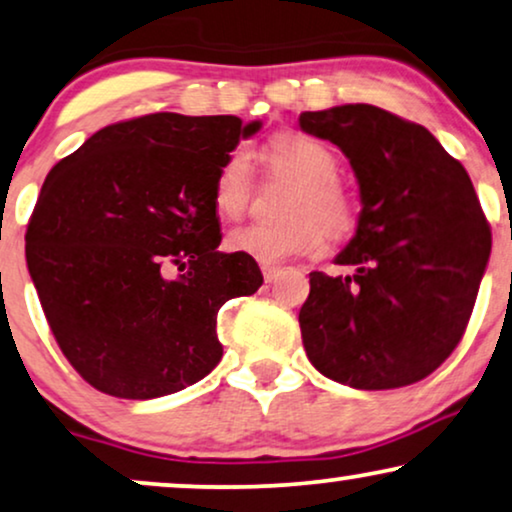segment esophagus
<instances>
[{"instance_id": "1", "label": "esophagus", "mask_w": 512, "mask_h": 512, "mask_svg": "<svg viewBox=\"0 0 512 512\" xmlns=\"http://www.w3.org/2000/svg\"><path fill=\"white\" fill-rule=\"evenodd\" d=\"M280 272H282V270L277 268V265H263V277H265V282H275Z\"/></svg>"}]
</instances>
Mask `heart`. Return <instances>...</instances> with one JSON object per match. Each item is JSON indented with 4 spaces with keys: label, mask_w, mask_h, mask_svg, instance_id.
<instances>
[{
    "label": "heart",
    "mask_w": 512,
    "mask_h": 512,
    "mask_svg": "<svg viewBox=\"0 0 512 512\" xmlns=\"http://www.w3.org/2000/svg\"><path fill=\"white\" fill-rule=\"evenodd\" d=\"M265 159L275 171L296 178L298 188L289 204L291 221L251 223L232 230L225 247L232 254L277 265L294 256H315L324 249L327 232L343 237L353 230L357 209L350 192L336 181L341 162L320 138L287 131L265 145ZM251 159L244 150L225 157L214 178V209L225 221H237L251 197Z\"/></svg>",
    "instance_id": "b5f03b06"
}]
</instances>
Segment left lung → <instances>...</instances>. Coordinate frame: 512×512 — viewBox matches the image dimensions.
<instances>
[{
  "mask_svg": "<svg viewBox=\"0 0 512 512\" xmlns=\"http://www.w3.org/2000/svg\"><path fill=\"white\" fill-rule=\"evenodd\" d=\"M298 124L343 150L362 199L336 256L353 275L310 272L298 313L308 360L350 388L411 386L459 345L491 254L468 171L426 126L376 105L301 112Z\"/></svg>",
  "mask_w": 512,
  "mask_h": 512,
  "instance_id": "8db88e82",
  "label": "left lung"
}]
</instances>
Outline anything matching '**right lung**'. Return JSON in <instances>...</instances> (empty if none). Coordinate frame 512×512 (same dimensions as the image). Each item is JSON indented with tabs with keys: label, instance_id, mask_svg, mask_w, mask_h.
<instances>
[{
	"label": "right lung",
	"instance_id": "obj_1",
	"mask_svg": "<svg viewBox=\"0 0 512 512\" xmlns=\"http://www.w3.org/2000/svg\"><path fill=\"white\" fill-rule=\"evenodd\" d=\"M261 122L155 112L105 126L46 176L25 258L58 348L105 395L178 393L221 362L216 315L263 284L223 254L214 178Z\"/></svg>",
	"mask_w": 512,
	"mask_h": 512
}]
</instances>
